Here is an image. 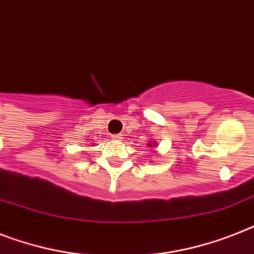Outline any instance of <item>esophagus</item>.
I'll return each instance as SVG.
<instances>
[{
    "mask_svg": "<svg viewBox=\"0 0 254 254\" xmlns=\"http://www.w3.org/2000/svg\"><path fill=\"white\" fill-rule=\"evenodd\" d=\"M112 138L113 139H116V141H121V139H123V135H121V134H115Z\"/></svg>",
    "mask_w": 254,
    "mask_h": 254,
    "instance_id": "esophagus-1",
    "label": "esophagus"
}]
</instances>
